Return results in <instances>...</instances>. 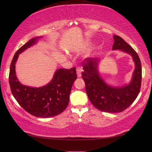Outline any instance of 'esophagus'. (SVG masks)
I'll return each instance as SVG.
<instances>
[{"label":"esophagus","mask_w":152,"mask_h":152,"mask_svg":"<svg viewBox=\"0 0 152 152\" xmlns=\"http://www.w3.org/2000/svg\"><path fill=\"white\" fill-rule=\"evenodd\" d=\"M82 68L80 67L77 68V74L78 77H80L82 76Z\"/></svg>","instance_id":"esophagus-1"}]
</instances>
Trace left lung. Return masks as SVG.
<instances>
[{"label":"left lung","instance_id":"1","mask_svg":"<svg viewBox=\"0 0 152 152\" xmlns=\"http://www.w3.org/2000/svg\"><path fill=\"white\" fill-rule=\"evenodd\" d=\"M113 50H121L130 54L135 63V70L130 84L122 87L108 86L97 72V58L87 57L82 62V77L86 85V92L93 105L99 111L118 113L127 109L140 93L142 80V67L138 54L123 39L114 35Z\"/></svg>","mask_w":152,"mask_h":152}]
</instances>
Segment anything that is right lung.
Segmentation results:
<instances>
[{
	"label": "right lung",
	"mask_w": 152,
	"mask_h": 152,
	"mask_svg": "<svg viewBox=\"0 0 152 152\" xmlns=\"http://www.w3.org/2000/svg\"><path fill=\"white\" fill-rule=\"evenodd\" d=\"M33 38L20 47L14 55L10 65L9 82L12 95L24 110L39 118H50L61 113L68 107L72 84L77 76L75 67L57 70L48 84L40 88L24 86L16 76L15 64L18 55L37 42Z\"/></svg>",
	"instance_id": "add662e5"
}]
</instances>
